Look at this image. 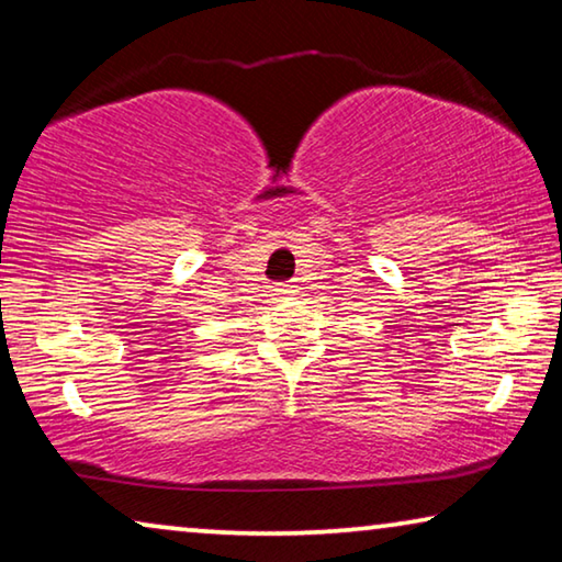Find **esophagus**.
<instances>
[{"label":"esophagus","instance_id":"1","mask_svg":"<svg viewBox=\"0 0 562 562\" xmlns=\"http://www.w3.org/2000/svg\"><path fill=\"white\" fill-rule=\"evenodd\" d=\"M274 292H278V295H292L295 290H292V284H278V290Z\"/></svg>","mask_w":562,"mask_h":562}]
</instances>
